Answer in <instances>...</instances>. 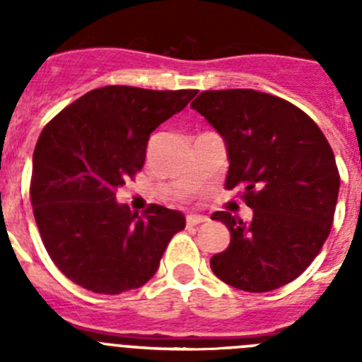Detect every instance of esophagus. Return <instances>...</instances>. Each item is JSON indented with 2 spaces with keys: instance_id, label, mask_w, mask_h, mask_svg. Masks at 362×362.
I'll return each mask as SVG.
<instances>
[{
  "instance_id": "34e87169",
  "label": "esophagus",
  "mask_w": 362,
  "mask_h": 362,
  "mask_svg": "<svg viewBox=\"0 0 362 362\" xmlns=\"http://www.w3.org/2000/svg\"><path fill=\"white\" fill-rule=\"evenodd\" d=\"M206 221H209V217L197 216V214H190V216L187 217V225L188 226H197V225H201V223H206Z\"/></svg>"
}]
</instances>
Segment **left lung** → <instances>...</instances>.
<instances>
[{
    "label": "left lung",
    "instance_id": "8db88e82",
    "mask_svg": "<svg viewBox=\"0 0 362 362\" xmlns=\"http://www.w3.org/2000/svg\"><path fill=\"white\" fill-rule=\"evenodd\" d=\"M223 137L225 187L241 190L248 223L212 214L230 245L212 272L233 288L270 292L299 277L325 245L339 196L335 156L325 134L296 105L252 88L206 90L190 105Z\"/></svg>",
    "mask_w": 362,
    "mask_h": 362
}]
</instances>
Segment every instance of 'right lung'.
I'll return each mask as SVG.
<instances>
[{"mask_svg": "<svg viewBox=\"0 0 362 362\" xmlns=\"http://www.w3.org/2000/svg\"><path fill=\"white\" fill-rule=\"evenodd\" d=\"M196 94L103 86L45 127L32 156V210L50 259L70 281L116 296L158 272L185 216L161 204L132 214L116 192L145 165L150 134Z\"/></svg>", "mask_w": 362, "mask_h": 362, "instance_id": "obj_1", "label": "right lung"}]
</instances>
